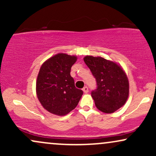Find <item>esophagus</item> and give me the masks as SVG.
I'll return each mask as SVG.
<instances>
[{
  "instance_id": "1",
  "label": "esophagus",
  "mask_w": 156,
  "mask_h": 156,
  "mask_svg": "<svg viewBox=\"0 0 156 156\" xmlns=\"http://www.w3.org/2000/svg\"><path fill=\"white\" fill-rule=\"evenodd\" d=\"M83 91L84 93H87V92H89L88 87H84L83 88Z\"/></svg>"
}]
</instances>
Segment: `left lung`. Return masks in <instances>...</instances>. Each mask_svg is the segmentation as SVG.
Wrapping results in <instances>:
<instances>
[{
	"label": "left lung",
	"mask_w": 156,
	"mask_h": 156,
	"mask_svg": "<svg viewBox=\"0 0 156 156\" xmlns=\"http://www.w3.org/2000/svg\"><path fill=\"white\" fill-rule=\"evenodd\" d=\"M83 61L97 82V89L91 93L97 108L106 114L121 108L129 95V83L122 68L103 57L87 55Z\"/></svg>",
	"instance_id": "obj_1"
}]
</instances>
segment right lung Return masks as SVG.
Here are the masks:
<instances>
[{
    "instance_id": "obj_1",
    "label": "right lung",
    "mask_w": 156,
    "mask_h": 156,
    "mask_svg": "<svg viewBox=\"0 0 156 156\" xmlns=\"http://www.w3.org/2000/svg\"><path fill=\"white\" fill-rule=\"evenodd\" d=\"M77 57L58 53L44 62L37 76V98L44 108L51 114L64 116L78 105L83 94L75 87L70 76Z\"/></svg>"
}]
</instances>
